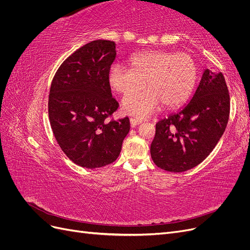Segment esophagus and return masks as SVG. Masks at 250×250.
<instances>
[{"label": "esophagus", "mask_w": 250, "mask_h": 250, "mask_svg": "<svg viewBox=\"0 0 250 250\" xmlns=\"http://www.w3.org/2000/svg\"><path fill=\"white\" fill-rule=\"evenodd\" d=\"M143 122L142 119H138V118H130V124L132 127L138 126L139 124H141Z\"/></svg>", "instance_id": "esophagus-1"}]
</instances>
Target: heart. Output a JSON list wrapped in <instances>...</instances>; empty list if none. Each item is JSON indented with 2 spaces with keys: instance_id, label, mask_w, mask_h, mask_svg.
I'll return each instance as SVG.
<instances>
[{
  "instance_id": "1",
  "label": "heart",
  "mask_w": 250,
  "mask_h": 250,
  "mask_svg": "<svg viewBox=\"0 0 250 250\" xmlns=\"http://www.w3.org/2000/svg\"><path fill=\"white\" fill-rule=\"evenodd\" d=\"M131 69L113 63L108 71V82L116 92L128 95L142 87L146 81L148 90L127 96L123 101L126 112L147 117L163 103L165 107H175L184 103L195 87L198 67L187 53L147 51L130 58Z\"/></svg>"
}]
</instances>
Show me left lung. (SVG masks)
I'll list each match as a JSON object with an SVG mask.
<instances>
[{
    "label": "left lung",
    "instance_id": "8db88e82",
    "mask_svg": "<svg viewBox=\"0 0 250 250\" xmlns=\"http://www.w3.org/2000/svg\"><path fill=\"white\" fill-rule=\"evenodd\" d=\"M230 99L222 73L206 70L190 102L160 120L150 153L158 168L179 173L208 156L229 122Z\"/></svg>",
    "mask_w": 250,
    "mask_h": 250
}]
</instances>
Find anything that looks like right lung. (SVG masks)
<instances>
[{"label":"right lung","mask_w":250,"mask_h":250,"mask_svg":"<svg viewBox=\"0 0 250 250\" xmlns=\"http://www.w3.org/2000/svg\"><path fill=\"white\" fill-rule=\"evenodd\" d=\"M116 55L113 42H90L64 60L51 83L48 108L53 133L63 153L83 168L115 162L130 129L128 117L107 120L119 107L108 82Z\"/></svg>","instance_id":"obj_1"}]
</instances>
